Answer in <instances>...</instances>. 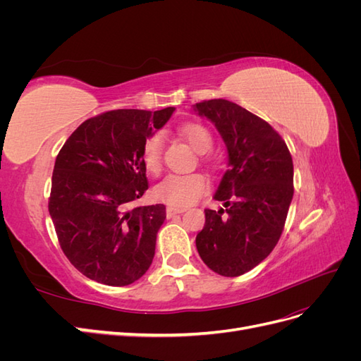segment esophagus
I'll list each match as a JSON object with an SVG mask.
<instances>
[{
	"instance_id": "esophagus-1",
	"label": "esophagus",
	"mask_w": 361,
	"mask_h": 361,
	"mask_svg": "<svg viewBox=\"0 0 361 361\" xmlns=\"http://www.w3.org/2000/svg\"><path fill=\"white\" fill-rule=\"evenodd\" d=\"M182 212H183L182 207H174V206H167V209H166L167 218H173V216H176V215H179Z\"/></svg>"
}]
</instances>
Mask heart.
I'll list each match as a JSON object with an SVG mask.
<instances>
[{"label":"heart","mask_w":361,"mask_h":361,"mask_svg":"<svg viewBox=\"0 0 361 361\" xmlns=\"http://www.w3.org/2000/svg\"><path fill=\"white\" fill-rule=\"evenodd\" d=\"M180 134L200 154L212 146L211 133L199 123H187L180 128ZM141 159L147 171L158 173L162 164V135H150L143 145ZM207 190V179L202 173H171L167 174L154 190L155 197L176 207H185L197 202Z\"/></svg>","instance_id":"b5f03b06"}]
</instances>
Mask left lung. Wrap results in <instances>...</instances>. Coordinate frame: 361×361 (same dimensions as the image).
<instances>
[{
    "instance_id": "1",
    "label": "left lung",
    "mask_w": 361,
    "mask_h": 361,
    "mask_svg": "<svg viewBox=\"0 0 361 361\" xmlns=\"http://www.w3.org/2000/svg\"><path fill=\"white\" fill-rule=\"evenodd\" d=\"M192 110L215 125L227 149L214 194L224 207L204 209L195 247L216 274L243 276L279 243L293 197L292 157L269 123L231 101H204Z\"/></svg>"
}]
</instances>
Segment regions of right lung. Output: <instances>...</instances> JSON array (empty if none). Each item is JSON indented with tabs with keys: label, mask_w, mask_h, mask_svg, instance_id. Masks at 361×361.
Instances as JSON below:
<instances>
[{
	"label": "right lung",
	"mask_w": 361,
	"mask_h": 361,
	"mask_svg": "<svg viewBox=\"0 0 361 361\" xmlns=\"http://www.w3.org/2000/svg\"><path fill=\"white\" fill-rule=\"evenodd\" d=\"M174 110H113L92 117L57 155L49 215L63 253L90 280L128 286L154 260L166 206L129 204L149 188L141 159L145 141Z\"/></svg>",
	"instance_id": "right-lung-1"
}]
</instances>
